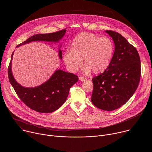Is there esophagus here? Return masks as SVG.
<instances>
[{
    "label": "esophagus",
    "mask_w": 152,
    "mask_h": 152,
    "mask_svg": "<svg viewBox=\"0 0 152 152\" xmlns=\"http://www.w3.org/2000/svg\"><path fill=\"white\" fill-rule=\"evenodd\" d=\"M79 80H80V81H83L86 80V78L85 77H79Z\"/></svg>",
    "instance_id": "esophagus-1"
}]
</instances>
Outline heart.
Instances as JSON below:
<instances>
[{"label":"heart","mask_w":152,"mask_h":152,"mask_svg":"<svg viewBox=\"0 0 152 152\" xmlns=\"http://www.w3.org/2000/svg\"><path fill=\"white\" fill-rule=\"evenodd\" d=\"M114 52V45L108 37H99L94 33H80L74 39L71 49L67 50L63 61L71 72H76L84 64V72L102 74L110 67Z\"/></svg>","instance_id":"1"}]
</instances>
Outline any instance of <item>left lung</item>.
I'll return each mask as SVG.
<instances>
[{
    "mask_svg": "<svg viewBox=\"0 0 152 152\" xmlns=\"http://www.w3.org/2000/svg\"><path fill=\"white\" fill-rule=\"evenodd\" d=\"M114 42L111 63L106 71L92 78L91 102L104 111L118 109L136 91L141 78V60L133 45L119 33L106 30Z\"/></svg>",
    "mask_w": 152,
    "mask_h": 152,
    "instance_id": "8db88e82",
    "label": "left lung"
}]
</instances>
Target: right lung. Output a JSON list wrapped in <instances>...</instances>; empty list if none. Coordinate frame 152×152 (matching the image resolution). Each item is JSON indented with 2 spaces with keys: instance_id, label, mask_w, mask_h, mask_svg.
Instances as JSON below:
<instances>
[{
  "instance_id": "add662e5",
  "label": "right lung",
  "mask_w": 152,
  "mask_h": 152,
  "mask_svg": "<svg viewBox=\"0 0 152 152\" xmlns=\"http://www.w3.org/2000/svg\"><path fill=\"white\" fill-rule=\"evenodd\" d=\"M66 31L64 29L52 33L34 34L18 45L17 48L32 41L58 42L64 37ZM13 56V52L8 68V75L10 82L20 99L30 109L41 113H52L61 107L67 99L70 88L78 81L77 75L59 69L56 70L48 81L40 86L34 88L23 87L16 81L11 72ZM59 57L62 59V52L60 49Z\"/></svg>"
}]
</instances>
